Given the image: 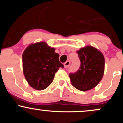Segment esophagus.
<instances>
[{"label": "esophagus", "instance_id": "obj_1", "mask_svg": "<svg viewBox=\"0 0 123 123\" xmlns=\"http://www.w3.org/2000/svg\"><path fill=\"white\" fill-rule=\"evenodd\" d=\"M70 62L69 61H67L65 62L64 63V67L65 68H68L69 67V66L70 65Z\"/></svg>", "mask_w": 123, "mask_h": 123}]
</instances>
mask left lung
Segmentation results:
<instances>
[{
  "label": "left lung",
  "mask_w": 123,
  "mask_h": 123,
  "mask_svg": "<svg viewBox=\"0 0 123 123\" xmlns=\"http://www.w3.org/2000/svg\"><path fill=\"white\" fill-rule=\"evenodd\" d=\"M80 66L74 73H70L72 84L80 91H88L95 87L102 79L105 69L103 54L92 46L77 51Z\"/></svg>",
  "instance_id": "1"
}]
</instances>
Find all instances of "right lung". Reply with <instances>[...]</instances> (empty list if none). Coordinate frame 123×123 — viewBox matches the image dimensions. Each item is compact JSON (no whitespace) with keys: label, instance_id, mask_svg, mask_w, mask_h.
Here are the masks:
<instances>
[{"label":"right lung","instance_id":"add662e5","mask_svg":"<svg viewBox=\"0 0 123 123\" xmlns=\"http://www.w3.org/2000/svg\"><path fill=\"white\" fill-rule=\"evenodd\" d=\"M59 56L45 42L32 44L25 49L22 54L23 72L31 87L43 90L51 84L59 68L64 67Z\"/></svg>","mask_w":123,"mask_h":123}]
</instances>
